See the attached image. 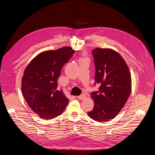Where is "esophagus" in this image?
Returning a JSON list of instances; mask_svg holds the SVG:
<instances>
[{
  "label": "esophagus",
  "instance_id": "obj_1",
  "mask_svg": "<svg viewBox=\"0 0 155 155\" xmlns=\"http://www.w3.org/2000/svg\"><path fill=\"white\" fill-rule=\"evenodd\" d=\"M86 97V95L85 94H82L78 96H77V98L78 99H80V100H82V99H84Z\"/></svg>",
  "mask_w": 155,
  "mask_h": 155
}]
</instances>
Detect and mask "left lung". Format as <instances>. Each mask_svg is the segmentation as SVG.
I'll return each instance as SVG.
<instances>
[{"instance_id":"8db88e82","label":"left lung","mask_w":155,"mask_h":155,"mask_svg":"<svg viewBox=\"0 0 155 155\" xmlns=\"http://www.w3.org/2000/svg\"><path fill=\"white\" fill-rule=\"evenodd\" d=\"M92 54L96 68L94 86H100L91 93L94 106L87 114L103 122L113 119L125 105L130 93L131 78L126 62L115 51L96 48Z\"/></svg>"}]
</instances>
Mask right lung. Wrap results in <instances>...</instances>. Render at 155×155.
<instances>
[{
	"label": "right lung",
	"instance_id": "obj_1",
	"mask_svg": "<svg viewBox=\"0 0 155 155\" xmlns=\"http://www.w3.org/2000/svg\"><path fill=\"white\" fill-rule=\"evenodd\" d=\"M74 53L68 47L41 53L25 70L21 81L24 98L42 119L50 120L61 115L69 103L62 90H58L57 80L63 65Z\"/></svg>",
	"mask_w": 155,
	"mask_h": 155
}]
</instances>
